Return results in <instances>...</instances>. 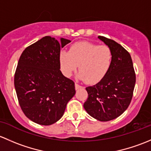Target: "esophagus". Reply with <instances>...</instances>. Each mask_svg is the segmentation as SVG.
I'll return each instance as SVG.
<instances>
[{"mask_svg":"<svg viewBox=\"0 0 151 151\" xmlns=\"http://www.w3.org/2000/svg\"><path fill=\"white\" fill-rule=\"evenodd\" d=\"M75 86H76V89L77 90V89H79V88H81V86H80V85L79 84H78L77 83H76V84H75Z\"/></svg>","mask_w":151,"mask_h":151,"instance_id":"obj_1","label":"esophagus"}]
</instances>
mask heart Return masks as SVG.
Listing matches in <instances>:
<instances>
[{
    "label": "heart",
    "instance_id": "b5f03b06",
    "mask_svg": "<svg viewBox=\"0 0 151 151\" xmlns=\"http://www.w3.org/2000/svg\"><path fill=\"white\" fill-rule=\"evenodd\" d=\"M113 54L108 46L88 41H79L70 46L69 52L60 54V68L66 77H70L78 65L77 77L88 83L101 80L109 70Z\"/></svg>",
    "mask_w": 151,
    "mask_h": 151
}]
</instances>
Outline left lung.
Masks as SVG:
<instances>
[{
  "mask_svg": "<svg viewBox=\"0 0 151 151\" xmlns=\"http://www.w3.org/2000/svg\"><path fill=\"white\" fill-rule=\"evenodd\" d=\"M111 49L109 70L97 84L86 87L88 98L83 108L91 117L108 122L122 114L129 105L136 82L129 53L113 40L98 36Z\"/></svg>",
  "mask_w": 151,
  "mask_h": 151,
  "instance_id": "8db88e82",
  "label": "left lung"
}]
</instances>
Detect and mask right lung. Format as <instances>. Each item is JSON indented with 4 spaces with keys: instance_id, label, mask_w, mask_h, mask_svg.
Returning a JSON list of instances; mask_svg holds the SVG:
<instances>
[{
    "instance_id": "1",
    "label": "right lung",
    "mask_w": 151,
    "mask_h": 151,
    "mask_svg": "<svg viewBox=\"0 0 151 151\" xmlns=\"http://www.w3.org/2000/svg\"><path fill=\"white\" fill-rule=\"evenodd\" d=\"M70 42L45 36L20 56L14 75L15 90L23 113L36 124L48 126L60 120L75 95V83L60 70V49Z\"/></svg>"
}]
</instances>
